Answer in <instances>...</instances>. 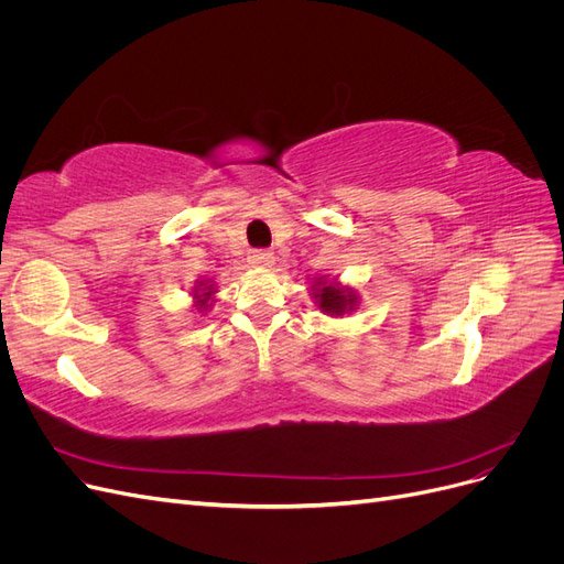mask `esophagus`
<instances>
[{
	"label": "esophagus",
	"mask_w": 564,
	"mask_h": 564,
	"mask_svg": "<svg viewBox=\"0 0 564 564\" xmlns=\"http://www.w3.org/2000/svg\"><path fill=\"white\" fill-rule=\"evenodd\" d=\"M249 261L253 265H259V268H270L272 263H275V253L268 251V249H253L249 253Z\"/></svg>",
	"instance_id": "esophagus-1"
}]
</instances>
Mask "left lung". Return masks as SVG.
Returning a JSON list of instances; mask_svg holds the SVG:
<instances>
[{"mask_svg": "<svg viewBox=\"0 0 564 564\" xmlns=\"http://www.w3.org/2000/svg\"><path fill=\"white\" fill-rule=\"evenodd\" d=\"M317 284L319 289L315 292V299L324 313L344 315L346 311H352V305L357 303V296L352 292L338 286H327V282H317Z\"/></svg>", "mask_w": 564, "mask_h": 564, "instance_id": "left-lung-1", "label": "left lung"}]
</instances>
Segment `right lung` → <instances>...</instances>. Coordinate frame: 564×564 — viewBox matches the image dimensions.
I'll use <instances>...</instances> for the list:
<instances>
[{"label":"right lung","instance_id":"1","mask_svg":"<svg viewBox=\"0 0 564 564\" xmlns=\"http://www.w3.org/2000/svg\"><path fill=\"white\" fill-rule=\"evenodd\" d=\"M202 286V292H195V296H197V305H199V308L202 311H207L209 308V299H212V294H214V286L212 284H207V286H204V284H199Z\"/></svg>","mask_w":564,"mask_h":564}]
</instances>
